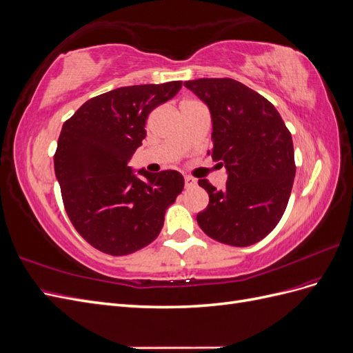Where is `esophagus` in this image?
Listing matches in <instances>:
<instances>
[{"label": "esophagus", "instance_id": "1", "mask_svg": "<svg viewBox=\"0 0 353 353\" xmlns=\"http://www.w3.org/2000/svg\"><path fill=\"white\" fill-rule=\"evenodd\" d=\"M184 179H185V187H187V188H191V187L196 185V179H194L193 176H188V175H187Z\"/></svg>", "mask_w": 353, "mask_h": 353}]
</instances>
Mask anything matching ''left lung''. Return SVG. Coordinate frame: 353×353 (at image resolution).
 <instances>
[{"label":"left lung","mask_w":353,"mask_h":353,"mask_svg":"<svg viewBox=\"0 0 353 353\" xmlns=\"http://www.w3.org/2000/svg\"><path fill=\"white\" fill-rule=\"evenodd\" d=\"M184 85L208 104L212 156L228 172L223 190L199 179L209 194L199 227L219 243L252 245L276 227L290 199L296 174L292 134L272 103L239 81L201 78Z\"/></svg>","instance_id":"left-lung-1"}]
</instances>
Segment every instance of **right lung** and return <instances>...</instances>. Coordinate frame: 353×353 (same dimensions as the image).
Wrapping results in <instances>:
<instances>
[{"instance_id":"1","label":"right lung","mask_w":353,"mask_h":353,"mask_svg":"<svg viewBox=\"0 0 353 353\" xmlns=\"http://www.w3.org/2000/svg\"><path fill=\"white\" fill-rule=\"evenodd\" d=\"M181 81L122 87L85 101L63 123L54 170L63 205L81 237L112 256L154 241L165 212L184 190L176 170L135 175L128 160L145 138V122Z\"/></svg>"}]
</instances>
